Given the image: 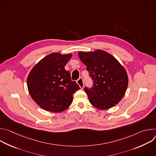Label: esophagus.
<instances>
[{
	"label": "esophagus",
	"mask_w": 156,
	"mask_h": 156,
	"mask_svg": "<svg viewBox=\"0 0 156 156\" xmlns=\"http://www.w3.org/2000/svg\"><path fill=\"white\" fill-rule=\"evenodd\" d=\"M78 84L79 85V86L80 87L81 89H83L84 87V82H83V78L81 77L77 81H76Z\"/></svg>",
	"instance_id": "1"
}]
</instances>
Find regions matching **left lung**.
<instances>
[{
	"instance_id": "left-lung-1",
	"label": "left lung",
	"mask_w": 156,
	"mask_h": 156,
	"mask_svg": "<svg viewBox=\"0 0 156 156\" xmlns=\"http://www.w3.org/2000/svg\"><path fill=\"white\" fill-rule=\"evenodd\" d=\"M78 55L93 81L91 88L84 87L90 103L101 110L117 104L124 96L128 84L123 66L113 55L100 49L79 52Z\"/></svg>"
}]
</instances>
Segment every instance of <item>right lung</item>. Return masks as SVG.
<instances>
[{
	"label": "right lung",
	"mask_w": 156,
	"mask_h": 156,
	"mask_svg": "<svg viewBox=\"0 0 156 156\" xmlns=\"http://www.w3.org/2000/svg\"><path fill=\"white\" fill-rule=\"evenodd\" d=\"M72 55L51 53L41 59L31 70L27 79L28 91L42 108L58 113L68 108L73 95L80 87L72 81L65 66Z\"/></svg>",
	"instance_id": "add662e5"
}]
</instances>
